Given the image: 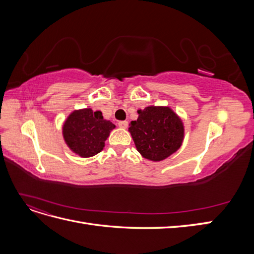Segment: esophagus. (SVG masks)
Segmentation results:
<instances>
[{"mask_svg":"<svg viewBox=\"0 0 254 254\" xmlns=\"http://www.w3.org/2000/svg\"><path fill=\"white\" fill-rule=\"evenodd\" d=\"M119 127L126 129L128 127V122L127 121H123V122H119Z\"/></svg>","mask_w":254,"mask_h":254,"instance_id":"esophagus-1","label":"esophagus"}]
</instances>
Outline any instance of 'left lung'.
<instances>
[{"label": "left lung", "instance_id": "left-lung-1", "mask_svg": "<svg viewBox=\"0 0 254 254\" xmlns=\"http://www.w3.org/2000/svg\"><path fill=\"white\" fill-rule=\"evenodd\" d=\"M136 121L129 124L136 150L153 162H160L178 150L184 139L181 118L168 106H148L137 110Z\"/></svg>", "mask_w": 254, "mask_h": 254}]
</instances>
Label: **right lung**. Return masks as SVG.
Here are the masks:
<instances>
[{
  "label": "right lung",
  "instance_id": "obj_1",
  "mask_svg": "<svg viewBox=\"0 0 254 254\" xmlns=\"http://www.w3.org/2000/svg\"><path fill=\"white\" fill-rule=\"evenodd\" d=\"M115 125L105 120L101 111L82 108L72 111L63 125L64 143L80 158L97 155L105 147V142Z\"/></svg>",
  "mask_w": 254,
  "mask_h": 254
}]
</instances>
